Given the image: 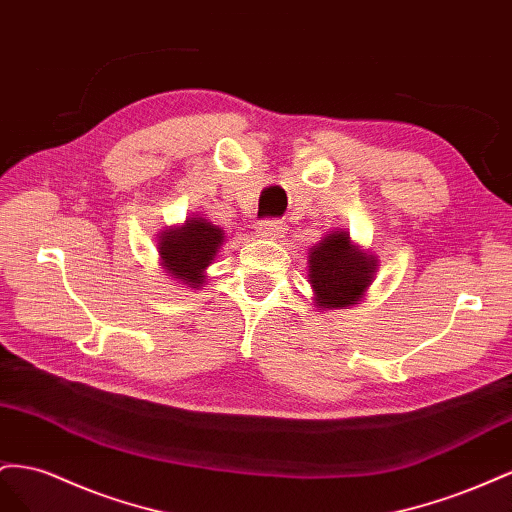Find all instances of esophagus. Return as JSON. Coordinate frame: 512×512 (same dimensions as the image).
<instances>
[{
    "label": "esophagus",
    "instance_id": "1",
    "mask_svg": "<svg viewBox=\"0 0 512 512\" xmlns=\"http://www.w3.org/2000/svg\"><path fill=\"white\" fill-rule=\"evenodd\" d=\"M285 233V225L281 221H274V218H266V221L257 223V236L268 238V240H276L281 238Z\"/></svg>",
    "mask_w": 512,
    "mask_h": 512
}]
</instances>
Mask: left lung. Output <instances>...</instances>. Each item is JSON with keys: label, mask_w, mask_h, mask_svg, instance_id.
I'll list each match as a JSON object with an SVG mask.
<instances>
[{"label": "left lung", "mask_w": 512, "mask_h": 512, "mask_svg": "<svg viewBox=\"0 0 512 512\" xmlns=\"http://www.w3.org/2000/svg\"><path fill=\"white\" fill-rule=\"evenodd\" d=\"M377 257L362 251L347 231H330L309 253V281L319 311L354 306L375 279Z\"/></svg>", "instance_id": "obj_1"}]
</instances>
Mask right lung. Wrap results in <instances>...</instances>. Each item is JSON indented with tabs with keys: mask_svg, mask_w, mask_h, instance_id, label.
<instances>
[{
	"mask_svg": "<svg viewBox=\"0 0 512 512\" xmlns=\"http://www.w3.org/2000/svg\"><path fill=\"white\" fill-rule=\"evenodd\" d=\"M223 242L225 233L221 227L201 216H191L180 227L160 231V266L173 281L199 289L206 283V268L214 261Z\"/></svg>",
	"mask_w": 512,
	"mask_h": 512,
	"instance_id": "obj_1",
	"label": "right lung"
}]
</instances>
